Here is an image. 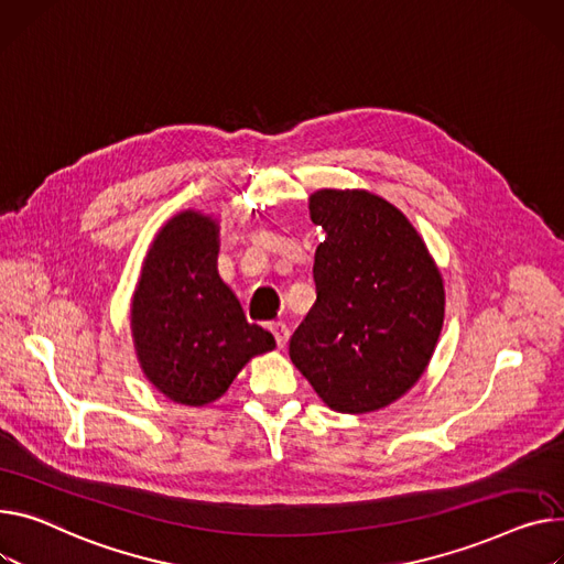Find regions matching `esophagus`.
Segmentation results:
<instances>
[{
    "mask_svg": "<svg viewBox=\"0 0 564 564\" xmlns=\"http://www.w3.org/2000/svg\"><path fill=\"white\" fill-rule=\"evenodd\" d=\"M270 330L274 333L276 337V345L283 349L288 345V337H290V328L285 326V322H272L270 324Z\"/></svg>",
    "mask_w": 564,
    "mask_h": 564,
    "instance_id": "34e87169",
    "label": "esophagus"
}]
</instances>
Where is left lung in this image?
<instances>
[{"instance_id":"1","label":"left lung","mask_w":564,"mask_h":564,"mask_svg":"<svg viewBox=\"0 0 564 564\" xmlns=\"http://www.w3.org/2000/svg\"><path fill=\"white\" fill-rule=\"evenodd\" d=\"M311 219L317 302L290 358L319 399L349 415L390 405L420 381L444 322V285L408 217L367 191H317Z\"/></svg>"}]
</instances>
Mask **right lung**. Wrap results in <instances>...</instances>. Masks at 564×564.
Segmentation results:
<instances>
[{
  "label": "right lung",
  "mask_w": 564,
  "mask_h": 564,
  "mask_svg": "<svg viewBox=\"0 0 564 564\" xmlns=\"http://www.w3.org/2000/svg\"><path fill=\"white\" fill-rule=\"evenodd\" d=\"M217 234L204 213L174 215L149 247L133 294L131 330L144 377L183 405L219 399L249 358L276 347L219 279Z\"/></svg>",
  "instance_id": "obj_1"
}]
</instances>
